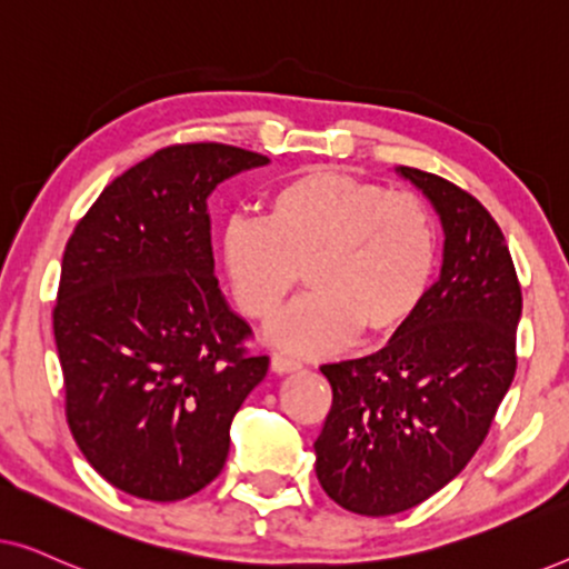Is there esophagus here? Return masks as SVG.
<instances>
[{
    "label": "esophagus",
    "instance_id": "34e87169",
    "mask_svg": "<svg viewBox=\"0 0 569 569\" xmlns=\"http://www.w3.org/2000/svg\"><path fill=\"white\" fill-rule=\"evenodd\" d=\"M271 370L279 372V376H284V372H298L302 370V362L295 360V357H287V355H271Z\"/></svg>",
    "mask_w": 569,
    "mask_h": 569
}]
</instances>
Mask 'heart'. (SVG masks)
<instances>
[{
    "label": "heart",
    "instance_id": "heart-1",
    "mask_svg": "<svg viewBox=\"0 0 569 569\" xmlns=\"http://www.w3.org/2000/svg\"><path fill=\"white\" fill-rule=\"evenodd\" d=\"M222 263L238 310L259 323L274 318L302 271L310 292L269 339L326 355L357 331L393 337L417 316L438 269V224L419 193L313 168L271 189L261 220L224 224Z\"/></svg>",
    "mask_w": 569,
    "mask_h": 569
}]
</instances>
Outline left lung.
<instances>
[{
    "label": "left lung",
    "instance_id": "8db88e82",
    "mask_svg": "<svg viewBox=\"0 0 569 569\" xmlns=\"http://www.w3.org/2000/svg\"><path fill=\"white\" fill-rule=\"evenodd\" d=\"M446 230L440 279L383 349L323 365L331 411L313 442L323 492L393 516L463 471L516 378L523 295L495 217L446 178L401 166Z\"/></svg>",
    "mask_w": 569,
    "mask_h": 569
}]
</instances>
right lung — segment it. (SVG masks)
I'll use <instances>...</instances> for the list:
<instances>
[{"instance_id": "obj_1", "label": "right lung", "mask_w": 569, "mask_h": 569, "mask_svg": "<svg viewBox=\"0 0 569 569\" xmlns=\"http://www.w3.org/2000/svg\"><path fill=\"white\" fill-rule=\"evenodd\" d=\"M267 162L220 142L162 147L113 178L67 240L53 306L67 422L121 492L173 502L204 489L267 376L217 287L207 209L217 183Z\"/></svg>"}]
</instances>
